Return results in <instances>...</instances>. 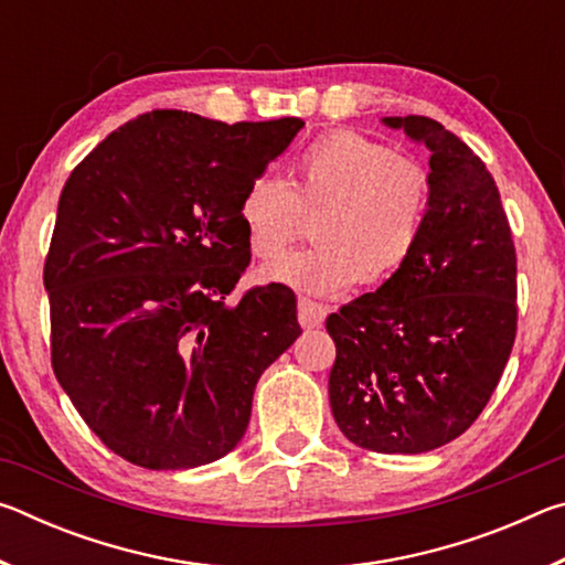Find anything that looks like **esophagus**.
I'll use <instances>...</instances> for the list:
<instances>
[{"mask_svg": "<svg viewBox=\"0 0 565 565\" xmlns=\"http://www.w3.org/2000/svg\"><path fill=\"white\" fill-rule=\"evenodd\" d=\"M327 319V306H321L311 299H299V323L303 329H317Z\"/></svg>", "mask_w": 565, "mask_h": 565, "instance_id": "34e87169", "label": "esophagus"}]
</instances>
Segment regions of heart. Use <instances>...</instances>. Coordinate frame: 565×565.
Masks as SVG:
<instances>
[{
    "label": "heart",
    "instance_id": "heart-1",
    "mask_svg": "<svg viewBox=\"0 0 565 565\" xmlns=\"http://www.w3.org/2000/svg\"><path fill=\"white\" fill-rule=\"evenodd\" d=\"M426 209L428 177L416 161L361 134L333 131L303 151L291 189L271 174L248 181L238 224L248 252L271 262L299 234L301 214H319L317 246L284 256L266 276L327 296L394 279L416 252Z\"/></svg>",
    "mask_w": 565,
    "mask_h": 565
}]
</instances>
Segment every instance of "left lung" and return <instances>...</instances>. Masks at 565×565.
Listing matches in <instances>:
<instances>
[{
  "label": "left lung",
  "instance_id": "obj_1",
  "mask_svg": "<svg viewBox=\"0 0 565 565\" xmlns=\"http://www.w3.org/2000/svg\"><path fill=\"white\" fill-rule=\"evenodd\" d=\"M431 151L416 252L327 319L341 434L366 451L426 454L461 436L499 386L515 339V248L481 159L428 117H384Z\"/></svg>",
  "mask_w": 565,
  "mask_h": 565
}]
</instances>
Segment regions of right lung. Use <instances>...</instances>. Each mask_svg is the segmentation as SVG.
I'll return each mask as SVG.
<instances>
[{
  "label": "right lung",
  "mask_w": 565,
  "mask_h": 565,
  "mask_svg": "<svg viewBox=\"0 0 565 565\" xmlns=\"http://www.w3.org/2000/svg\"><path fill=\"white\" fill-rule=\"evenodd\" d=\"M301 127L157 109L111 131L66 179L44 264L52 366L129 463L181 471L226 456L256 381L299 339L289 286L226 296L252 259L244 189Z\"/></svg>",
  "instance_id": "obj_1"
}]
</instances>
